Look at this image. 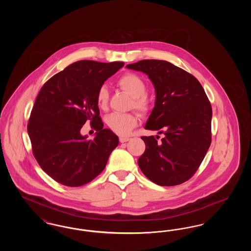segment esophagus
<instances>
[{"mask_svg": "<svg viewBox=\"0 0 251 251\" xmlns=\"http://www.w3.org/2000/svg\"><path fill=\"white\" fill-rule=\"evenodd\" d=\"M129 140H130L129 137H120V143H124V142H127V141H129Z\"/></svg>", "mask_w": 251, "mask_h": 251, "instance_id": "obj_1", "label": "esophagus"}]
</instances>
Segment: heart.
<instances>
[{
    "instance_id": "b5f03b06",
    "label": "heart",
    "mask_w": 251,
    "mask_h": 251,
    "mask_svg": "<svg viewBox=\"0 0 251 251\" xmlns=\"http://www.w3.org/2000/svg\"><path fill=\"white\" fill-rule=\"evenodd\" d=\"M120 89L131 97V108L136 110L140 115L147 116L152 106L151 98L146 93L147 84L143 79L135 73H125L117 82ZM97 105L100 110H107L109 91L106 85H100L96 94ZM137 117L132 113H114L106 118L109 129L119 135H126L137 125Z\"/></svg>"
}]
</instances>
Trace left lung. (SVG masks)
Wrapping results in <instances>:
<instances>
[{
  "mask_svg": "<svg viewBox=\"0 0 251 251\" xmlns=\"http://www.w3.org/2000/svg\"><path fill=\"white\" fill-rule=\"evenodd\" d=\"M146 73L154 84L155 106L145 129L164 133L142 136L146 150L138 159L144 175L161 186L191 179L212 142V106L198 79L164 60L127 65Z\"/></svg>",
  "mask_w": 251,
  "mask_h": 251,
  "instance_id": "left-lung-1",
  "label": "left lung"
}]
</instances>
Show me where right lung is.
Here are the masks:
<instances>
[{"mask_svg": "<svg viewBox=\"0 0 251 251\" xmlns=\"http://www.w3.org/2000/svg\"><path fill=\"white\" fill-rule=\"evenodd\" d=\"M123 62H75L43 84L31 111L27 131L38 165L63 185L78 187L100 175L119 145L103 129L96 94ZM86 121L97 131L92 141L79 131Z\"/></svg>", "mask_w": 251, "mask_h": 251, "instance_id": "obj_1", "label": "right lung"}]
</instances>
